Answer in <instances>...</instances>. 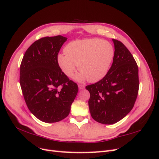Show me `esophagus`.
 Segmentation results:
<instances>
[{"label": "esophagus", "mask_w": 159, "mask_h": 159, "mask_svg": "<svg viewBox=\"0 0 159 159\" xmlns=\"http://www.w3.org/2000/svg\"><path fill=\"white\" fill-rule=\"evenodd\" d=\"M78 87H79V89H84L85 88V85L82 84H80L78 85Z\"/></svg>", "instance_id": "34e87169"}]
</instances>
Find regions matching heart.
<instances>
[{
	"label": "heart",
	"instance_id": "1",
	"mask_svg": "<svg viewBox=\"0 0 159 159\" xmlns=\"http://www.w3.org/2000/svg\"><path fill=\"white\" fill-rule=\"evenodd\" d=\"M66 54L57 56V63L64 74L71 77L77 66L80 73L78 81L97 82L106 75L114 57V48L109 42L98 38L75 40L65 48Z\"/></svg>",
	"mask_w": 159,
	"mask_h": 159
}]
</instances>
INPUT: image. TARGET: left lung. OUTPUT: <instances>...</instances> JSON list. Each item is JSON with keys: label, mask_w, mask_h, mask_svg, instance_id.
I'll use <instances>...</instances> for the list:
<instances>
[{"label": "left lung", "mask_w": 159, "mask_h": 159, "mask_svg": "<svg viewBox=\"0 0 159 159\" xmlns=\"http://www.w3.org/2000/svg\"><path fill=\"white\" fill-rule=\"evenodd\" d=\"M115 52L107 74L97 83L87 85L92 118L111 125L119 121L131 111L137 98L139 69L131 52L121 42L113 39Z\"/></svg>", "instance_id": "left-lung-1"}]
</instances>
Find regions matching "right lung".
Segmentation results:
<instances>
[{"label": "right lung", "instance_id": "right-lung-1", "mask_svg": "<svg viewBox=\"0 0 159 159\" xmlns=\"http://www.w3.org/2000/svg\"><path fill=\"white\" fill-rule=\"evenodd\" d=\"M67 38L44 37L28 48L20 68V84L30 112L40 121L56 123L70 112L78 86L70 80L57 63Z\"/></svg>", "mask_w": 159, "mask_h": 159}]
</instances>
